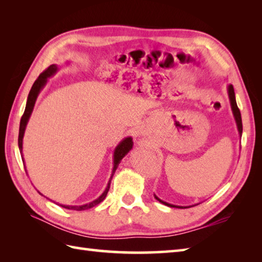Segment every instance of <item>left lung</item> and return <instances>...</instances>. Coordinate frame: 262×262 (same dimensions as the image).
Returning a JSON list of instances; mask_svg holds the SVG:
<instances>
[{
  "label": "left lung",
  "mask_w": 262,
  "mask_h": 262,
  "mask_svg": "<svg viewBox=\"0 0 262 262\" xmlns=\"http://www.w3.org/2000/svg\"><path fill=\"white\" fill-rule=\"evenodd\" d=\"M229 97H230V101H231V105H232V110H233V114H234L235 117V120H236V125H237V129L238 133H240V135H242V118H241V113H240V109H238L236 101H235V93H234V88L231 84L229 86ZM160 203H162L166 206H170V207H179V206H174V205H170L165 202H162V200L159 199L157 196H155ZM183 208V207H180Z\"/></svg>",
  "instance_id": "8db88e82"
}]
</instances>
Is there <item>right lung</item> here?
<instances>
[{
	"instance_id": "obj_1",
	"label": "right lung",
	"mask_w": 262,
	"mask_h": 262,
	"mask_svg": "<svg viewBox=\"0 0 262 262\" xmlns=\"http://www.w3.org/2000/svg\"><path fill=\"white\" fill-rule=\"evenodd\" d=\"M56 71H57V66L56 65H51L49 68H47L45 71H43L42 73H40V75L38 76V79L35 81L33 85L31 86L29 96H28L25 113H24V115H22L21 120H20L19 138H18L20 153H22V138H24L27 122H28V120H29V117H30L32 110H33V105H35L36 99L38 97L39 92H40V90L43 88V85L46 84L47 77L54 75L55 73H56ZM132 147H133V141H132L130 137L125 138V140L120 142L119 145L116 147L115 153H114V170H113V174H111V179H113V176L115 173L116 169L118 168L121 159L124 158L125 155L130 151ZM22 161H24V160H22ZM110 182H111V180H109L108 186H107V188H105V190L103 191L101 196H100L98 199L93 200V202L90 203V204L82 205V206H65V205H60V206H62V207H64V208H66V209H72V210H85V209H89V208H92V207H94V206H97L98 204L101 203L102 200L105 198V196H107V193L109 191V188H110Z\"/></svg>"
}]
</instances>
